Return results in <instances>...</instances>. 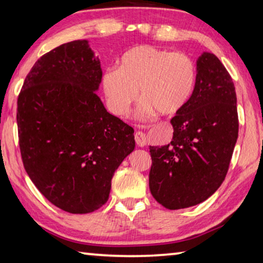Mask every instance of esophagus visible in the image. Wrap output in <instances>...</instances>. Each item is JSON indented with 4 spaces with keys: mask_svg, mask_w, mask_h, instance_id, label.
<instances>
[{
    "mask_svg": "<svg viewBox=\"0 0 263 263\" xmlns=\"http://www.w3.org/2000/svg\"><path fill=\"white\" fill-rule=\"evenodd\" d=\"M135 140H136L137 145L140 147H144L145 145H146V136H145L144 132L137 131L135 133Z\"/></svg>",
    "mask_w": 263,
    "mask_h": 263,
    "instance_id": "1",
    "label": "esophagus"
}]
</instances>
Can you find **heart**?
Returning a JSON list of instances; mask_svg holds the SVG:
<instances>
[{"mask_svg": "<svg viewBox=\"0 0 263 263\" xmlns=\"http://www.w3.org/2000/svg\"><path fill=\"white\" fill-rule=\"evenodd\" d=\"M197 66L186 53L152 45H138L120 58L119 68L105 70L102 78L107 106L115 115H126L137 98L138 117L172 116L184 107L193 92Z\"/></svg>", "mask_w": 263, "mask_h": 263, "instance_id": "1", "label": "heart"}]
</instances>
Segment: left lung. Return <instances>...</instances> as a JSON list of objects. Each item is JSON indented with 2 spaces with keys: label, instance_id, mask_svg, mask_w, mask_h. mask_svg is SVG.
Here are the masks:
<instances>
[{
  "label": "left lung",
  "instance_id": "obj_1",
  "mask_svg": "<svg viewBox=\"0 0 263 263\" xmlns=\"http://www.w3.org/2000/svg\"><path fill=\"white\" fill-rule=\"evenodd\" d=\"M171 124V143L149 146L148 184L158 202L180 210L205 201L221 186L239 132L234 83L213 53L199 56L193 92Z\"/></svg>",
  "mask_w": 263,
  "mask_h": 263
}]
</instances>
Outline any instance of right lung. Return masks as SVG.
Masks as SVG:
<instances>
[{
	"label": "right lung",
	"mask_w": 263,
	"mask_h": 263,
	"mask_svg": "<svg viewBox=\"0 0 263 263\" xmlns=\"http://www.w3.org/2000/svg\"><path fill=\"white\" fill-rule=\"evenodd\" d=\"M102 76L89 41H72L36 62L17 99L24 168L68 213L101 208L116 170L136 147L133 128L109 114L96 93Z\"/></svg>",
	"instance_id": "right-lung-1"
}]
</instances>
